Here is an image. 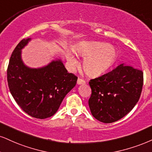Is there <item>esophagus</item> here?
<instances>
[{
    "label": "esophagus",
    "mask_w": 152,
    "mask_h": 152,
    "mask_svg": "<svg viewBox=\"0 0 152 152\" xmlns=\"http://www.w3.org/2000/svg\"><path fill=\"white\" fill-rule=\"evenodd\" d=\"M77 85H85L86 83L85 80H84L83 79H81V78H78L77 81Z\"/></svg>",
    "instance_id": "obj_1"
}]
</instances>
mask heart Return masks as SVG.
<instances>
[{
	"instance_id": "obj_1",
	"label": "heart",
	"mask_w": 152,
	"mask_h": 152,
	"mask_svg": "<svg viewBox=\"0 0 152 152\" xmlns=\"http://www.w3.org/2000/svg\"><path fill=\"white\" fill-rule=\"evenodd\" d=\"M77 54L85 57L83 69L91 76H98L106 72L115 63L117 52L113 46L104 42H89L80 44L75 49ZM67 61L71 67H75L77 61L72 53L67 54Z\"/></svg>"
}]
</instances>
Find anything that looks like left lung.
Masks as SVG:
<instances>
[{
  "instance_id": "8db88e82",
  "label": "left lung",
  "mask_w": 152,
  "mask_h": 152,
  "mask_svg": "<svg viewBox=\"0 0 152 152\" xmlns=\"http://www.w3.org/2000/svg\"><path fill=\"white\" fill-rule=\"evenodd\" d=\"M143 80L142 70L124 64L91 80L89 106L92 115L104 123L124 117L139 101Z\"/></svg>"
}]
</instances>
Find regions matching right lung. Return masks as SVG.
Wrapping results in <instances>:
<instances>
[{"mask_svg": "<svg viewBox=\"0 0 152 152\" xmlns=\"http://www.w3.org/2000/svg\"><path fill=\"white\" fill-rule=\"evenodd\" d=\"M31 39H24L13 50L7 70L9 89L20 107L33 118L53 115L63 99L75 87L77 77L67 72L61 60L41 68H29L21 58V50Z\"/></svg>", "mask_w": 152, "mask_h": 152, "instance_id": "right-lung-1", "label": "right lung"}]
</instances>
